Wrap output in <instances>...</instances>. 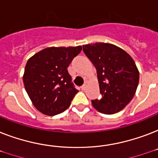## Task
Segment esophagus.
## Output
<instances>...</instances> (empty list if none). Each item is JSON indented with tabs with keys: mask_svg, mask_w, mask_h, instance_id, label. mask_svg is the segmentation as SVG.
I'll list each match as a JSON object with an SVG mask.
<instances>
[{
	"mask_svg": "<svg viewBox=\"0 0 158 158\" xmlns=\"http://www.w3.org/2000/svg\"><path fill=\"white\" fill-rule=\"evenodd\" d=\"M86 86H87V84H84V85H83V86L81 87V89H83V90H84V89H86Z\"/></svg>",
	"mask_w": 158,
	"mask_h": 158,
	"instance_id": "34e87169",
	"label": "esophagus"
}]
</instances>
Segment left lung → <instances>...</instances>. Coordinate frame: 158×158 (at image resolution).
I'll use <instances>...</instances> for the list:
<instances>
[{
  "label": "left lung",
  "mask_w": 158,
  "mask_h": 158,
  "mask_svg": "<svg viewBox=\"0 0 158 158\" xmlns=\"http://www.w3.org/2000/svg\"><path fill=\"white\" fill-rule=\"evenodd\" d=\"M83 50L96 68L102 94L101 99L92 101L93 106L103 114L123 110L135 96L139 79L132 57L110 43L86 44Z\"/></svg>",
  "instance_id": "8db88e82"
}]
</instances>
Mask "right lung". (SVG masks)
<instances>
[{"mask_svg": "<svg viewBox=\"0 0 158 158\" xmlns=\"http://www.w3.org/2000/svg\"><path fill=\"white\" fill-rule=\"evenodd\" d=\"M81 50V46L52 47L27 61L23 76L24 88L33 106L44 115L52 116L63 112L79 92L67 68Z\"/></svg>", "mask_w": 158, "mask_h": 158, "instance_id": "add662e5", "label": "right lung"}]
</instances>
